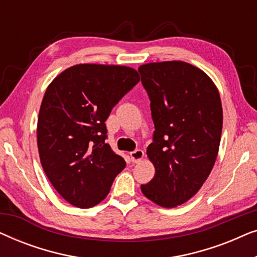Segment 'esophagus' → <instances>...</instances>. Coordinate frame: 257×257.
I'll use <instances>...</instances> for the list:
<instances>
[{"mask_svg": "<svg viewBox=\"0 0 257 257\" xmlns=\"http://www.w3.org/2000/svg\"><path fill=\"white\" fill-rule=\"evenodd\" d=\"M144 156H145V153H144L143 150H136L130 153V157H131V160L133 163H139V161H142Z\"/></svg>", "mask_w": 257, "mask_h": 257, "instance_id": "esophagus-1", "label": "esophagus"}]
</instances>
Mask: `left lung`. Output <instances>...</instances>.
<instances>
[{
  "instance_id": "8db88e82",
  "label": "left lung",
  "mask_w": 257,
  "mask_h": 257,
  "mask_svg": "<svg viewBox=\"0 0 257 257\" xmlns=\"http://www.w3.org/2000/svg\"><path fill=\"white\" fill-rule=\"evenodd\" d=\"M138 71L151 100L156 131L147 147L156 174L143 194L164 208L195 195L215 164L222 132V105L215 84L189 63H147Z\"/></svg>"
}]
</instances>
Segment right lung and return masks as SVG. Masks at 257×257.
<instances>
[{
    "label": "right lung",
    "mask_w": 257,
    "mask_h": 257,
    "mask_svg": "<svg viewBox=\"0 0 257 257\" xmlns=\"http://www.w3.org/2000/svg\"><path fill=\"white\" fill-rule=\"evenodd\" d=\"M139 80L128 66L77 64L47 87L37 120L38 153L49 181L75 207L103 201L125 168L105 144V120Z\"/></svg>",
    "instance_id": "1"
}]
</instances>
